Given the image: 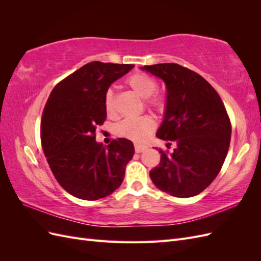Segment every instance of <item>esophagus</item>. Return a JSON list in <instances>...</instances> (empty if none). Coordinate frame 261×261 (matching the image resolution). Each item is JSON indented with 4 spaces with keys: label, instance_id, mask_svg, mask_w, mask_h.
<instances>
[{
    "label": "esophagus",
    "instance_id": "34e87169",
    "mask_svg": "<svg viewBox=\"0 0 261 261\" xmlns=\"http://www.w3.org/2000/svg\"><path fill=\"white\" fill-rule=\"evenodd\" d=\"M146 149H147V147H146V146H143V145H138V144H136V145H135V151H136L137 153H140V152L145 151Z\"/></svg>",
    "mask_w": 261,
    "mask_h": 261
}]
</instances>
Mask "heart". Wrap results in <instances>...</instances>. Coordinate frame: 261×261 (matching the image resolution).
I'll list each match as a JSON object with an SVG mask.
<instances>
[{
	"label": "heart",
	"instance_id": "1",
	"mask_svg": "<svg viewBox=\"0 0 261 261\" xmlns=\"http://www.w3.org/2000/svg\"><path fill=\"white\" fill-rule=\"evenodd\" d=\"M127 84L133 91L140 98L148 99L153 94L156 89V83L152 77L144 73H137L132 75ZM149 105L153 107H160L161 100L159 98L149 99ZM105 108L109 115H112L115 111V96L112 89H108L105 94ZM154 122L150 116H140L136 118H125L122 122L116 124L115 133L117 136L143 143L154 129Z\"/></svg>",
	"mask_w": 261,
	"mask_h": 261
}]
</instances>
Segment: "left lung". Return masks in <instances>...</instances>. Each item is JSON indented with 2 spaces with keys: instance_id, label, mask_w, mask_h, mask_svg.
<instances>
[{
  "instance_id": "left-lung-1",
  "label": "left lung",
  "mask_w": 261,
  "mask_h": 261,
  "mask_svg": "<svg viewBox=\"0 0 261 261\" xmlns=\"http://www.w3.org/2000/svg\"><path fill=\"white\" fill-rule=\"evenodd\" d=\"M140 69L165 85L164 115L156 137L176 144L170 154L158 149L161 161L150 171V178L174 197L198 195L219 174L230 147L231 123L223 102L204 78L178 64Z\"/></svg>"
}]
</instances>
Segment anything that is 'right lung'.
I'll use <instances>...</instances> for the list:
<instances>
[{
	"mask_svg": "<svg viewBox=\"0 0 261 261\" xmlns=\"http://www.w3.org/2000/svg\"><path fill=\"white\" fill-rule=\"evenodd\" d=\"M135 66L91 62L54 87L41 120V144L60 185L76 198L97 200L121 186L134 145L126 138L108 147L96 141L107 117L105 94Z\"/></svg>",
	"mask_w": 261,
	"mask_h": 261,
	"instance_id": "add662e5",
	"label": "right lung"
}]
</instances>
